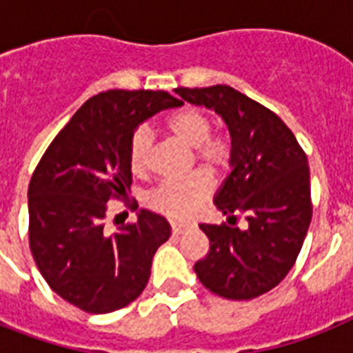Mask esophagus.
I'll list each match as a JSON object with an SVG mask.
<instances>
[{
  "label": "esophagus",
  "mask_w": 353,
  "mask_h": 353,
  "mask_svg": "<svg viewBox=\"0 0 353 353\" xmlns=\"http://www.w3.org/2000/svg\"><path fill=\"white\" fill-rule=\"evenodd\" d=\"M192 227V223H185V221H174L172 223V234H181V232L188 231Z\"/></svg>",
  "instance_id": "34e87169"
}]
</instances>
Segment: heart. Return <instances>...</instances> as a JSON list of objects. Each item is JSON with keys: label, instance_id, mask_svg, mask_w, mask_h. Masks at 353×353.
Masks as SVG:
<instances>
[{"label": "heart", "instance_id": "1", "mask_svg": "<svg viewBox=\"0 0 353 353\" xmlns=\"http://www.w3.org/2000/svg\"><path fill=\"white\" fill-rule=\"evenodd\" d=\"M172 133L181 143L196 148V159L205 170L221 172L231 161V141L223 135H210L212 122L209 115L196 108H187L168 122ZM152 148V133L148 128H139L132 135L128 157L135 174L146 170ZM212 185L203 174H190L187 177L165 179L150 194L152 209L172 218H187L210 196Z\"/></svg>", "mask_w": 353, "mask_h": 353}]
</instances>
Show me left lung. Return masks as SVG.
<instances>
[{
  "label": "left lung",
  "instance_id": "1",
  "mask_svg": "<svg viewBox=\"0 0 353 353\" xmlns=\"http://www.w3.org/2000/svg\"><path fill=\"white\" fill-rule=\"evenodd\" d=\"M183 101L214 110L231 133V174L214 196L231 225L199 229L210 240L194 263L199 282L216 295L249 301L268 293L293 268L312 221L307 157L279 115L231 85L177 88ZM248 227H232L235 214Z\"/></svg>",
  "mask_w": 353,
  "mask_h": 353
}]
</instances>
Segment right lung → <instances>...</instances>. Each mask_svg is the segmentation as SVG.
Returning a JSON list of instances; mask_svg holds the SVG:
<instances>
[{
	"instance_id": "right-lung-1",
	"label": "right lung",
	"mask_w": 353,
	"mask_h": 353,
	"mask_svg": "<svg viewBox=\"0 0 353 353\" xmlns=\"http://www.w3.org/2000/svg\"><path fill=\"white\" fill-rule=\"evenodd\" d=\"M181 101L166 91L110 90L91 97L52 139L29 183V245L41 276L88 313L128 306L148 284L155 251L170 238L163 216L106 231L108 201L126 198L139 124ZM137 209V205H132Z\"/></svg>"
}]
</instances>
